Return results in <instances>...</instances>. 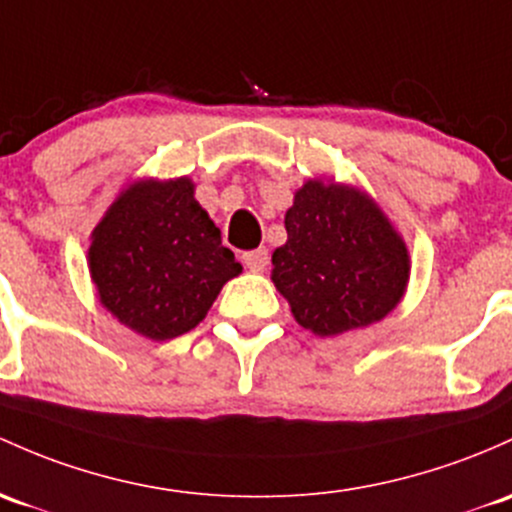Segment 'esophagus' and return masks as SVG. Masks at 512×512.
<instances>
[{
	"mask_svg": "<svg viewBox=\"0 0 512 512\" xmlns=\"http://www.w3.org/2000/svg\"><path fill=\"white\" fill-rule=\"evenodd\" d=\"M244 266L249 268V271H254V273L266 271V266H268V251H266V249L246 251V254H244Z\"/></svg>",
	"mask_w": 512,
	"mask_h": 512,
	"instance_id": "obj_1",
	"label": "esophagus"
}]
</instances>
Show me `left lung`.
Segmentation results:
<instances>
[{
    "label": "left lung",
    "instance_id": "left-lung-1",
    "mask_svg": "<svg viewBox=\"0 0 512 512\" xmlns=\"http://www.w3.org/2000/svg\"><path fill=\"white\" fill-rule=\"evenodd\" d=\"M288 241L273 251L271 280L300 327L337 337L368 327L408 290L410 251L368 192L310 178L285 212Z\"/></svg>",
    "mask_w": 512,
    "mask_h": 512
}]
</instances>
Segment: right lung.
Segmentation results:
<instances>
[{
  "instance_id": "obj_1",
  "label": "right lung",
  "mask_w": 512,
  "mask_h": 512,
  "mask_svg": "<svg viewBox=\"0 0 512 512\" xmlns=\"http://www.w3.org/2000/svg\"><path fill=\"white\" fill-rule=\"evenodd\" d=\"M90 239L87 266L97 300L151 342L195 329L224 283L241 273L188 175L131 180Z\"/></svg>"
}]
</instances>
